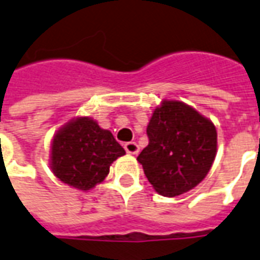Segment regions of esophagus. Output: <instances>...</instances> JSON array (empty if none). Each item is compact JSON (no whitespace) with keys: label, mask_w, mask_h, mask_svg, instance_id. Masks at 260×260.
<instances>
[{"label":"esophagus","mask_w":260,"mask_h":260,"mask_svg":"<svg viewBox=\"0 0 260 260\" xmlns=\"http://www.w3.org/2000/svg\"><path fill=\"white\" fill-rule=\"evenodd\" d=\"M124 148H125L126 152H128V154H131V155H136L139 152V150H140L138 144H136L135 142L125 143V144H124Z\"/></svg>","instance_id":"34e87169"}]
</instances>
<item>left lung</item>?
Returning <instances> with one entry per match:
<instances>
[{
	"instance_id": "1",
	"label": "left lung",
	"mask_w": 260,
	"mask_h": 260,
	"mask_svg": "<svg viewBox=\"0 0 260 260\" xmlns=\"http://www.w3.org/2000/svg\"><path fill=\"white\" fill-rule=\"evenodd\" d=\"M148 146L138 162L155 191L175 197L208 175L217 154V131L209 118L177 100H163L147 125Z\"/></svg>"
}]
</instances>
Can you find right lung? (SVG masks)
<instances>
[{"instance_id":"right-lung-1","label":"right lung","mask_w":260,"mask_h":260,"mask_svg":"<svg viewBox=\"0 0 260 260\" xmlns=\"http://www.w3.org/2000/svg\"><path fill=\"white\" fill-rule=\"evenodd\" d=\"M125 155L112 132L91 117H75L55 132L50 150L54 175L71 187L89 191L109 174L112 163Z\"/></svg>"}]
</instances>
